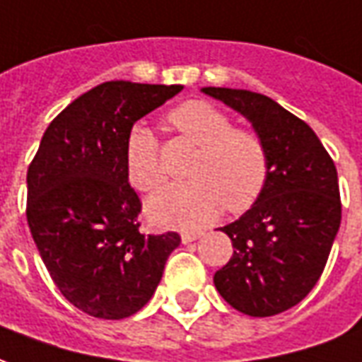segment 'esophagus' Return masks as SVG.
<instances>
[{"label": "esophagus", "mask_w": 362, "mask_h": 362, "mask_svg": "<svg viewBox=\"0 0 362 362\" xmlns=\"http://www.w3.org/2000/svg\"><path fill=\"white\" fill-rule=\"evenodd\" d=\"M199 235H202V233H198V231H182V233H180V237H182V243L196 241V239H198Z\"/></svg>", "instance_id": "obj_1"}]
</instances>
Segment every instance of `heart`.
<instances>
[{
  "mask_svg": "<svg viewBox=\"0 0 362 362\" xmlns=\"http://www.w3.org/2000/svg\"><path fill=\"white\" fill-rule=\"evenodd\" d=\"M168 125L198 146L182 184L156 192L146 204L158 225L196 229L214 221L225 207L241 214L260 198L269 182V153L251 129L233 127L231 117L204 100H189L166 115ZM125 174L139 192H153L164 182L155 133L133 127L125 139Z\"/></svg>",
  "mask_w": 362,
  "mask_h": 362,
  "instance_id": "obj_1",
  "label": "heart"
}]
</instances>
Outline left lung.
I'll return each mask as SVG.
<instances>
[{"instance_id":"1","label":"left lung","mask_w":362,"mask_h":362,"mask_svg":"<svg viewBox=\"0 0 362 362\" xmlns=\"http://www.w3.org/2000/svg\"><path fill=\"white\" fill-rule=\"evenodd\" d=\"M251 121L269 153L255 206L221 227L233 257L214 276L229 305L252 317L300 304L322 276L341 225L337 168L312 127L262 93L204 88Z\"/></svg>"}]
</instances>
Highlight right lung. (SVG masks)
<instances>
[{"label": "right lung", "mask_w": 362, "mask_h": 362, "mask_svg": "<svg viewBox=\"0 0 362 362\" xmlns=\"http://www.w3.org/2000/svg\"><path fill=\"white\" fill-rule=\"evenodd\" d=\"M182 86L113 80L52 119L27 170V221L60 294L92 317L123 320L155 294L180 235L141 233L125 139Z\"/></svg>", "instance_id": "right-lung-1"}]
</instances>
